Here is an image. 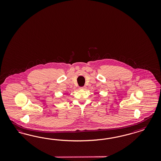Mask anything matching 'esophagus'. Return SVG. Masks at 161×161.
I'll use <instances>...</instances> for the list:
<instances>
[{
	"mask_svg": "<svg viewBox=\"0 0 161 161\" xmlns=\"http://www.w3.org/2000/svg\"><path fill=\"white\" fill-rule=\"evenodd\" d=\"M86 87H80L79 88V89H80V90H86Z\"/></svg>",
	"mask_w": 161,
	"mask_h": 161,
	"instance_id": "obj_1",
	"label": "esophagus"
}]
</instances>
